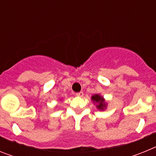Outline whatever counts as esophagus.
<instances>
[{
  "mask_svg": "<svg viewBox=\"0 0 156 156\" xmlns=\"http://www.w3.org/2000/svg\"><path fill=\"white\" fill-rule=\"evenodd\" d=\"M76 96H78V97H83V93L82 91L78 92V93L76 94Z\"/></svg>",
  "mask_w": 156,
  "mask_h": 156,
  "instance_id": "esophagus-1",
  "label": "esophagus"
}]
</instances>
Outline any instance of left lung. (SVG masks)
I'll list each match as a JSON object with an SVG mask.
<instances>
[{"label": "left lung", "instance_id": "obj_1", "mask_svg": "<svg viewBox=\"0 0 156 156\" xmlns=\"http://www.w3.org/2000/svg\"><path fill=\"white\" fill-rule=\"evenodd\" d=\"M91 100L93 101L94 103H97V108L100 110H105L107 106L104 98L99 94L93 95L91 97Z\"/></svg>", "mask_w": 156, "mask_h": 156}]
</instances>
